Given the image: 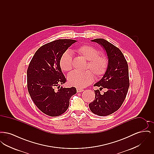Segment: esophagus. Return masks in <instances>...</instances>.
Here are the masks:
<instances>
[{
	"label": "esophagus",
	"instance_id": "esophagus-1",
	"mask_svg": "<svg viewBox=\"0 0 154 154\" xmlns=\"http://www.w3.org/2000/svg\"><path fill=\"white\" fill-rule=\"evenodd\" d=\"M82 91H84V89H81V88H77V92H81Z\"/></svg>",
	"mask_w": 154,
	"mask_h": 154
}]
</instances>
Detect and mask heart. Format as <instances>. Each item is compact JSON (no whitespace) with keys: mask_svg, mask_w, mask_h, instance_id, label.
<instances>
[{"mask_svg":"<svg viewBox=\"0 0 154 154\" xmlns=\"http://www.w3.org/2000/svg\"><path fill=\"white\" fill-rule=\"evenodd\" d=\"M75 51L88 60L87 70L84 72L74 71L67 75L68 82L70 85L78 88H85L91 84L96 77H102L106 73L109 67V60L104 54H100L99 50L90 45H82L76 48ZM59 65L61 69L65 72L70 71L73 68V58L70 52H64L60 59Z\"/></svg>","mask_w":154,"mask_h":154,"instance_id":"b5f03b06","label":"heart"}]
</instances>
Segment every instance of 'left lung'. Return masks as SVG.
I'll use <instances>...</instances> for the list:
<instances>
[{"mask_svg": "<svg viewBox=\"0 0 154 154\" xmlns=\"http://www.w3.org/2000/svg\"><path fill=\"white\" fill-rule=\"evenodd\" d=\"M92 42L104 48L109 63L103 77L94 84L100 90L95 91V100L89 104V107L95 114L107 116L117 111L124 102L129 87L128 65L122 52L113 44L103 38H95ZM103 88L107 91L102 95L100 91Z\"/></svg>", "mask_w": 154, "mask_h": 154, "instance_id": "1", "label": "left lung"}]
</instances>
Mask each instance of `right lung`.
<instances>
[{"label": "right lung", "mask_w": 154, "mask_h": 154, "mask_svg": "<svg viewBox=\"0 0 154 154\" xmlns=\"http://www.w3.org/2000/svg\"><path fill=\"white\" fill-rule=\"evenodd\" d=\"M76 40L59 39L40 47L27 70V87L37 107L45 114L57 117L67 110L69 100L77 93L75 87L63 88L66 82L59 65L62 55Z\"/></svg>", "instance_id": "obj_1"}]
</instances>
